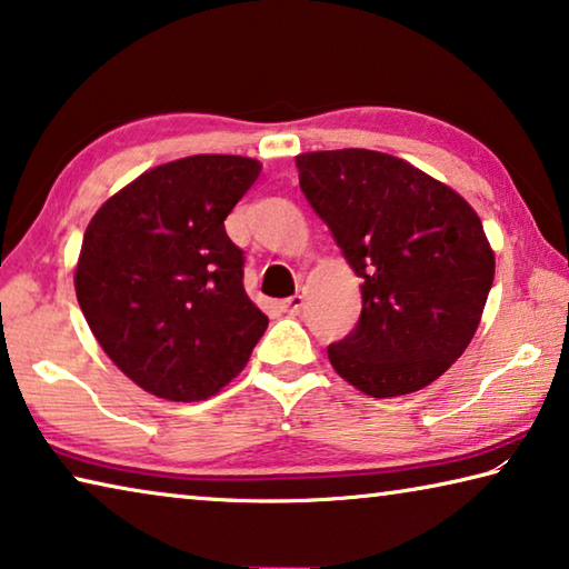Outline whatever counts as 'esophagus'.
Segmentation results:
<instances>
[{"label": "esophagus", "instance_id": "esophagus-1", "mask_svg": "<svg viewBox=\"0 0 569 569\" xmlns=\"http://www.w3.org/2000/svg\"><path fill=\"white\" fill-rule=\"evenodd\" d=\"M303 301H306V296H303V291H298L296 296H291V298H286V301L281 303V308L286 313H291V316H298L301 313V308H303Z\"/></svg>", "mask_w": 569, "mask_h": 569}]
</instances>
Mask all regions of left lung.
Listing matches in <instances>:
<instances>
[{
	"mask_svg": "<svg viewBox=\"0 0 569 569\" xmlns=\"http://www.w3.org/2000/svg\"><path fill=\"white\" fill-rule=\"evenodd\" d=\"M296 168L361 278V319L329 346L336 373L373 399L429 387L465 353L495 281L475 208L387 152H303Z\"/></svg>",
	"mask_w": 569,
	"mask_h": 569,
	"instance_id": "8db88e82",
	"label": "left lung"
}]
</instances>
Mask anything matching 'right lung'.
Instances as JSON below:
<instances>
[{"label": "right lung", "instance_id": "1", "mask_svg": "<svg viewBox=\"0 0 569 569\" xmlns=\"http://www.w3.org/2000/svg\"><path fill=\"white\" fill-rule=\"evenodd\" d=\"M258 176L261 162L240 156L172 160L114 192L84 230V319L124 377L160 399L213 397L268 329L223 226Z\"/></svg>", "mask_w": 569, "mask_h": 569}]
</instances>
